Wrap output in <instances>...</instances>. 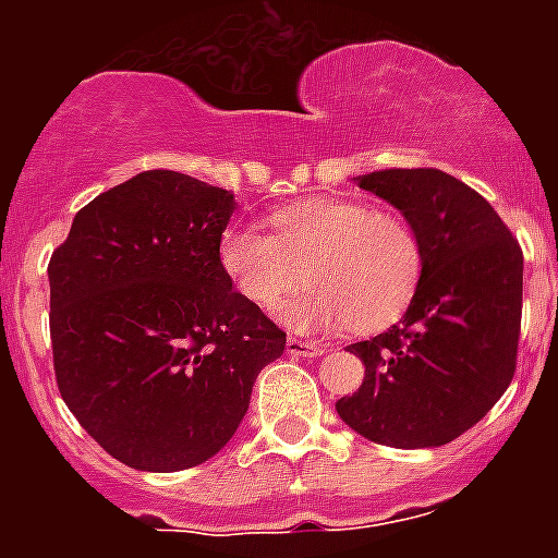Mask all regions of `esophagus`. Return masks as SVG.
I'll return each instance as SVG.
<instances>
[{"mask_svg":"<svg viewBox=\"0 0 558 558\" xmlns=\"http://www.w3.org/2000/svg\"><path fill=\"white\" fill-rule=\"evenodd\" d=\"M288 354H293V357H318V354H324V347L313 343V340L288 338Z\"/></svg>","mask_w":558,"mask_h":558,"instance_id":"obj_1","label":"esophagus"}]
</instances>
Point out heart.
<instances>
[{"instance_id":"1","label":"heart","mask_w":558,"mask_h":558,"mask_svg":"<svg viewBox=\"0 0 558 558\" xmlns=\"http://www.w3.org/2000/svg\"><path fill=\"white\" fill-rule=\"evenodd\" d=\"M270 226L276 236L254 226L226 229L218 259L236 293L263 310L282 302L304 268L310 284L279 307L288 327L377 332L411 304L422 243L399 215L363 201L304 198L276 209Z\"/></svg>"}]
</instances>
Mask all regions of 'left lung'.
Returning <instances> with one entry per match:
<instances>
[{
  "label": "left lung",
  "mask_w": 558,
  "mask_h": 558,
  "mask_svg": "<svg viewBox=\"0 0 558 558\" xmlns=\"http://www.w3.org/2000/svg\"><path fill=\"white\" fill-rule=\"evenodd\" d=\"M354 181L416 231L422 276L402 322L347 347L366 377L335 411L374 445L441 447L477 425L514 377L522 251L489 201L447 172L391 167Z\"/></svg>",
  "instance_id": "1"
}]
</instances>
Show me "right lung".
Wrapping results in <instances>:
<instances>
[{
  "label": "right lung",
  "mask_w": 558,
  "mask_h": 558,
  "mask_svg": "<svg viewBox=\"0 0 558 558\" xmlns=\"http://www.w3.org/2000/svg\"><path fill=\"white\" fill-rule=\"evenodd\" d=\"M234 192L147 170L102 192L49 259L58 391L97 445L142 472L218 456L284 332L231 290L218 245Z\"/></svg>",
  "instance_id": "add662e5"
}]
</instances>
